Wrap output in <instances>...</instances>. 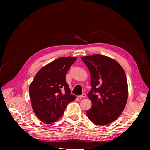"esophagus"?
I'll list each match as a JSON object with an SVG mask.
<instances>
[{"instance_id":"obj_1","label":"esophagus","mask_w":150,"mask_h":150,"mask_svg":"<svg viewBox=\"0 0 150 150\" xmlns=\"http://www.w3.org/2000/svg\"><path fill=\"white\" fill-rule=\"evenodd\" d=\"M79 98H85L86 97V94H83L82 95H80V96H78Z\"/></svg>"}]
</instances>
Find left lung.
Returning a JSON list of instances; mask_svg holds the SVG:
<instances>
[{
	"instance_id": "1",
	"label": "left lung",
	"mask_w": 150,
	"mask_h": 150,
	"mask_svg": "<svg viewBox=\"0 0 150 150\" xmlns=\"http://www.w3.org/2000/svg\"><path fill=\"white\" fill-rule=\"evenodd\" d=\"M81 59L89 70L92 87L88 94L92 106L86 114L95 124H110L121 115L128 100L125 72L116 61L106 56L94 54Z\"/></svg>"
}]
</instances>
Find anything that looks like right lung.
Here are the masks:
<instances>
[{
  "label": "right lung",
  "instance_id": "right-lung-1",
  "mask_svg": "<svg viewBox=\"0 0 150 150\" xmlns=\"http://www.w3.org/2000/svg\"><path fill=\"white\" fill-rule=\"evenodd\" d=\"M76 59L74 57H62L49 63L38 72L30 84L32 108L45 124L57 121L67 104L76 99L66 82V75ZM62 88L65 89L64 93H62Z\"/></svg>",
  "mask_w": 150,
  "mask_h": 150
}]
</instances>
